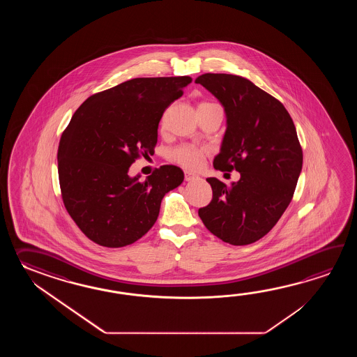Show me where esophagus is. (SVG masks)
I'll use <instances>...</instances> for the list:
<instances>
[{
    "instance_id": "esophagus-1",
    "label": "esophagus",
    "mask_w": 357,
    "mask_h": 357,
    "mask_svg": "<svg viewBox=\"0 0 357 357\" xmlns=\"http://www.w3.org/2000/svg\"><path fill=\"white\" fill-rule=\"evenodd\" d=\"M199 178V176L195 175V174H191L189 171H185V180L186 181H194V180H197Z\"/></svg>"
}]
</instances>
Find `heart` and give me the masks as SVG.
<instances>
[{
  "mask_svg": "<svg viewBox=\"0 0 357 357\" xmlns=\"http://www.w3.org/2000/svg\"><path fill=\"white\" fill-rule=\"evenodd\" d=\"M206 151L194 145H180L169 152V158L186 169H199L203 166Z\"/></svg>",
  "mask_w": 357,
  "mask_h": 357,
  "instance_id": "1",
  "label": "heart"
}]
</instances>
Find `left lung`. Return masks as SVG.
I'll use <instances>...</instances> for the list:
<instances>
[{"label":"left lung","instance_id":"left-lung-1","mask_svg":"<svg viewBox=\"0 0 357 357\" xmlns=\"http://www.w3.org/2000/svg\"><path fill=\"white\" fill-rule=\"evenodd\" d=\"M195 83L220 100L227 119L213 166L240 172L231 186L206 178L213 199L199 209V217L225 243H255L274 227L294 197L303 168L296 128L281 102L246 77L204 74Z\"/></svg>","mask_w":357,"mask_h":357}]
</instances>
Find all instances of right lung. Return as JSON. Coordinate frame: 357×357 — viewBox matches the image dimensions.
<instances>
[{
  "instance_id": "right-lung-1",
  "label": "right lung",
  "mask_w": 357,
  "mask_h": 357,
  "mask_svg": "<svg viewBox=\"0 0 357 357\" xmlns=\"http://www.w3.org/2000/svg\"><path fill=\"white\" fill-rule=\"evenodd\" d=\"M190 83V76L137 77L76 109L61 137L59 178L68 214L91 241L135 243L155 223L163 197L181 185L177 166H162L144 181L129 169L139 154L153 153L163 112Z\"/></svg>"
}]
</instances>
